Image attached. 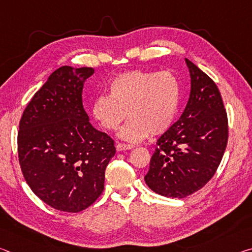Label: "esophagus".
Wrapping results in <instances>:
<instances>
[{
	"label": "esophagus",
	"instance_id": "34e87169",
	"mask_svg": "<svg viewBox=\"0 0 252 252\" xmlns=\"http://www.w3.org/2000/svg\"><path fill=\"white\" fill-rule=\"evenodd\" d=\"M116 148L118 151H123V150H130V149L133 148V146H131V144H125V143H117Z\"/></svg>",
	"mask_w": 252,
	"mask_h": 252
}]
</instances>
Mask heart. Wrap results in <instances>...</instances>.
Returning a JSON list of instances; mask_svg holds the SVG:
<instances>
[{"instance_id": "b5f03b06", "label": "heart", "mask_w": 252, "mask_h": 252, "mask_svg": "<svg viewBox=\"0 0 252 252\" xmlns=\"http://www.w3.org/2000/svg\"><path fill=\"white\" fill-rule=\"evenodd\" d=\"M108 94L96 95L91 112L94 120L108 131L120 130L127 142H139L149 134L167 132L176 120L181 101V87L171 71L132 70L110 81Z\"/></svg>"}]
</instances>
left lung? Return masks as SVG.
<instances>
[{
    "mask_svg": "<svg viewBox=\"0 0 252 252\" xmlns=\"http://www.w3.org/2000/svg\"><path fill=\"white\" fill-rule=\"evenodd\" d=\"M191 92L181 118L157 141L144 177L155 192L185 198L215 176L228 142V117L222 97L210 76L186 59Z\"/></svg>",
    "mask_w": 252,
    "mask_h": 252,
    "instance_id": "1",
    "label": "left lung"
}]
</instances>
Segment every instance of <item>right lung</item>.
I'll list each match as a JSON object with an SVG mask.
<instances>
[{
    "instance_id": "add662e5",
    "label": "right lung",
    "mask_w": 252,
    "mask_h": 252,
    "mask_svg": "<svg viewBox=\"0 0 252 252\" xmlns=\"http://www.w3.org/2000/svg\"><path fill=\"white\" fill-rule=\"evenodd\" d=\"M92 67L61 66L24 109L18 131L21 170L42 201L63 212L90 207L104 189L114 140L89 122L84 81Z\"/></svg>"
}]
</instances>
